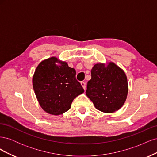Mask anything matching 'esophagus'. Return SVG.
Returning <instances> with one entry per match:
<instances>
[{"mask_svg": "<svg viewBox=\"0 0 157 157\" xmlns=\"http://www.w3.org/2000/svg\"><path fill=\"white\" fill-rule=\"evenodd\" d=\"M80 84H81L82 86L83 87V88H84V90L86 89V82H83V81H82L81 82H80Z\"/></svg>", "mask_w": 157, "mask_h": 157, "instance_id": "obj_1", "label": "esophagus"}]
</instances>
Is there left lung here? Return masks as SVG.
I'll return each mask as SVG.
<instances>
[{
  "mask_svg": "<svg viewBox=\"0 0 157 157\" xmlns=\"http://www.w3.org/2000/svg\"><path fill=\"white\" fill-rule=\"evenodd\" d=\"M91 76L86 94L95 107L108 113L118 110L128 94L127 78L123 70L113 62L106 67L98 63L92 69Z\"/></svg>",
  "mask_w": 157,
  "mask_h": 157,
  "instance_id": "8db88e82",
  "label": "left lung"
}]
</instances>
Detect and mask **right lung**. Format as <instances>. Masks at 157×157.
Segmentation results:
<instances>
[{"mask_svg": "<svg viewBox=\"0 0 157 157\" xmlns=\"http://www.w3.org/2000/svg\"><path fill=\"white\" fill-rule=\"evenodd\" d=\"M75 75L73 68L54 57L38 65L33 77V86L44 111L58 115L69 110L73 99L84 91Z\"/></svg>", "mask_w": 157, "mask_h": 157, "instance_id": "add662e5", "label": "right lung"}]
</instances>
